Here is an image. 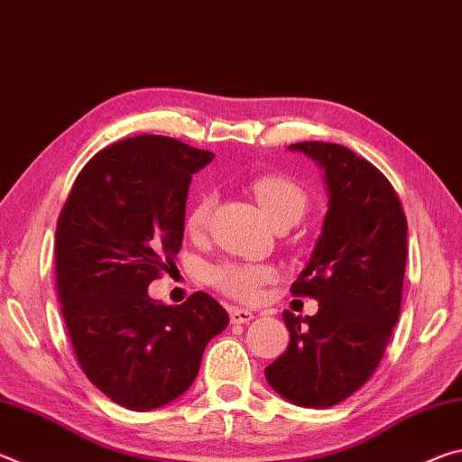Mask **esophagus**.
<instances>
[{
	"label": "esophagus",
	"instance_id": "esophagus-1",
	"mask_svg": "<svg viewBox=\"0 0 462 462\" xmlns=\"http://www.w3.org/2000/svg\"><path fill=\"white\" fill-rule=\"evenodd\" d=\"M253 311L242 310V308H232L230 310V322L232 324H248L253 319Z\"/></svg>",
	"mask_w": 462,
	"mask_h": 462
}]
</instances>
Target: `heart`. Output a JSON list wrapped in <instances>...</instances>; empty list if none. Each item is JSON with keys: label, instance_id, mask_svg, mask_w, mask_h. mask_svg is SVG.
<instances>
[{"label": "heart", "instance_id": "b5f03b06", "mask_svg": "<svg viewBox=\"0 0 462 462\" xmlns=\"http://www.w3.org/2000/svg\"><path fill=\"white\" fill-rule=\"evenodd\" d=\"M254 199L259 201L264 216L269 217L273 226L279 224H295L308 209V191L289 175L281 173H264L253 179L250 183ZM212 195H201L193 203L189 214H187V232L198 236L209 222L212 212ZM273 277V271L267 264H250V263H222L209 271V281L222 293L234 297L240 301H254L259 297L261 287Z\"/></svg>", "mask_w": 462, "mask_h": 462}]
</instances>
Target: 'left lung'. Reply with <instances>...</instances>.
Returning a JSON list of instances; mask_svg holds the SVG:
<instances>
[{
    "mask_svg": "<svg viewBox=\"0 0 462 462\" xmlns=\"http://www.w3.org/2000/svg\"><path fill=\"white\" fill-rule=\"evenodd\" d=\"M324 169L322 234L291 293L314 297V316L283 311L289 346L264 374L287 402L332 408L377 369L402 310L408 220L393 185L342 144L289 146Z\"/></svg>",
    "mask_w": 462,
    "mask_h": 462,
    "instance_id": "left-lung-1",
    "label": "left lung"
}]
</instances>
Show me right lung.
I'll return each mask as SVG.
<instances>
[{"label": "right lung", "instance_id": "right-lung-1", "mask_svg": "<svg viewBox=\"0 0 462 462\" xmlns=\"http://www.w3.org/2000/svg\"><path fill=\"white\" fill-rule=\"evenodd\" d=\"M214 152L143 134L99 151L77 175L57 222V293L83 373L134 411L177 400L230 318L198 291L165 306L148 285L175 264L191 175Z\"/></svg>", "mask_w": 462, "mask_h": 462}]
</instances>
